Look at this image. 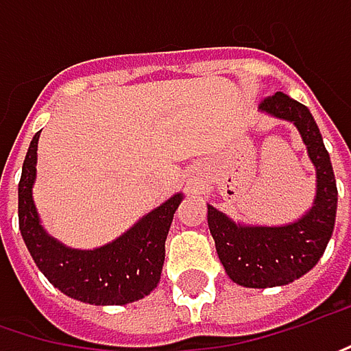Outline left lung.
<instances>
[{"label":"left lung","mask_w":351,"mask_h":351,"mask_svg":"<svg viewBox=\"0 0 351 351\" xmlns=\"http://www.w3.org/2000/svg\"><path fill=\"white\" fill-rule=\"evenodd\" d=\"M260 112L291 121L315 167V195L312 208L284 226H247L208 204V226L219 262L232 282L243 288L286 286L308 274L324 256L332 238L338 188L319 128L310 110L278 91L263 99Z\"/></svg>","instance_id":"8db88e82"}]
</instances>
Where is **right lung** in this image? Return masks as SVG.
Masks as SVG:
<instances>
[{
  "instance_id": "1",
  "label": "right lung",
  "mask_w": 351,
  "mask_h": 351,
  "mask_svg": "<svg viewBox=\"0 0 351 351\" xmlns=\"http://www.w3.org/2000/svg\"><path fill=\"white\" fill-rule=\"evenodd\" d=\"M38 132L27 149L19 197V230L41 274L65 295L91 306H125L158 288L165 260V238L184 193H173L158 208L106 245L75 250L49 236L34 204Z\"/></svg>"
}]
</instances>
